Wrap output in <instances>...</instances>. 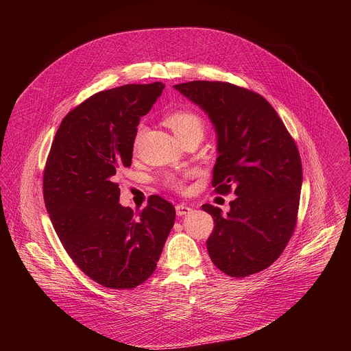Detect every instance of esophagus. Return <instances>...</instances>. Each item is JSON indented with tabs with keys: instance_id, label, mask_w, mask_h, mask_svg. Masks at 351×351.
<instances>
[{
	"instance_id": "esophagus-1",
	"label": "esophagus",
	"mask_w": 351,
	"mask_h": 351,
	"mask_svg": "<svg viewBox=\"0 0 351 351\" xmlns=\"http://www.w3.org/2000/svg\"><path fill=\"white\" fill-rule=\"evenodd\" d=\"M191 213V208L189 207V206H186V204H178L176 206V214H178V217H183V215H187V214H190Z\"/></svg>"
}]
</instances>
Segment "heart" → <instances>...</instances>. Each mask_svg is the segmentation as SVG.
I'll return each mask as SVG.
<instances>
[{
  "label": "heart",
  "mask_w": 351,
  "mask_h": 351,
  "mask_svg": "<svg viewBox=\"0 0 351 351\" xmlns=\"http://www.w3.org/2000/svg\"><path fill=\"white\" fill-rule=\"evenodd\" d=\"M164 121L172 129V132L176 134V137L179 140H182L187 136H191V134L203 136L204 128H206L203 118L199 117L197 112L191 111V110L172 111L165 117ZM141 133H143V126H138V129L136 132V136H134V141H133L134 147H137V144L140 141V137H141ZM164 183L168 187H171L173 190H178V191H183L186 189L183 178H180L178 175H173V173L165 175Z\"/></svg>",
  "instance_id": "b5f03b06"
}]
</instances>
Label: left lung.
I'll use <instances>...</instances> for the list:
<instances>
[{
	"instance_id": "1",
	"label": "left lung",
	"mask_w": 351,
	"mask_h": 351,
	"mask_svg": "<svg viewBox=\"0 0 351 351\" xmlns=\"http://www.w3.org/2000/svg\"><path fill=\"white\" fill-rule=\"evenodd\" d=\"M202 107L218 134L213 186L237 195L230 211L204 204L214 230L207 240L211 261L232 278L271 267L297 223L303 168L294 138L267 99L228 82L194 80L173 86Z\"/></svg>"
}]
</instances>
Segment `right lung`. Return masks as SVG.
Returning a JSON list of instances; mask_svg holds the SVG:
<instances>
[{
	"instance_id": "obj_1",
	"label": "right lung",
	"mask_w": 351,
	"mask_h": 351,
	"mask_svg": "<svg viewBox=\"0 0 351 351\" xmlns=\"http://www.w3.org/2000/svg\"><path fill=\"white\" fill-rule=\"evenodd\" d=\"M164 84L98 91L73 108L49 149L43 194L49 219L73 263L110 289H134L157 268L175 223V207L148 197L134 213L119 204L118 169L132 164L133 141Z\"/></svg>"
}]
</instances>
